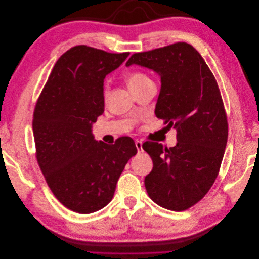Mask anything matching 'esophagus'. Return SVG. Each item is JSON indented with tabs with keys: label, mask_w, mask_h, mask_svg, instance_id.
I'll return each instance as SVG.
<instances>
[{
	"label": "esophagus",
	"mask_w": 259,
	"mask_h": 259,
	"mask_svg": "<svg viewBox=\"0 0 259 259\" xmlns=\"http://www.w3.org/2000/svg\"><path fill=\"white\" fill-rule=\"evenodd\" d=\"M135 145H136V148H137V150H138V152H143V143H142V140H135Z\"/></svg>",
	"instance_id": "esophagus-1"
}]
</instances>
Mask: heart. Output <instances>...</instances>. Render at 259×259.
<instances>
[{
  "instance_id": "1",
  "label": "heart",
  "mask_w": 259,
  "mask_h": 259,
  "mask_svg": "<svg viewBox=\"0 0 259 259\" xmlns=\"http://www.w3.org/2000/svg\"><path fill=\"white\" fill-rule=\"evenodd\" d=\"M126 80L130 85L132 92H135L136 90L143 88V86L152 83V80L149 77L146 73L142 71H130L126 74ZM109 94V84L105 83L104 85V97L107 98Z\"/></svg>"
}]
</instances>
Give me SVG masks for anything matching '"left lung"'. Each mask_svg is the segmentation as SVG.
Returning a JSON list of instances; mask_svg holds the SVG:
<instances>
[{"instance_id":"obj_1","label":"left lung","mask_w":259,"mask_h":259,"mask_svg":"<svg viewBox=\"0 0 259 259\" xmlns=\"http://www.w3.org/2000/svg\"><path fill=\"white\" fill-rule=\"evenodd\" d=\"M133 64L160 74L155 115L177 131L175 147L143 145L153 161L147 192L164 208L186 210L204 198L222 165L228 121L221 91L200 53L185 42L133 54L126 66Z\"/></svg>"}]
</instances>
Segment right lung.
Masks as SVG:
<instances>
[{"label":"right lung","mask_w":259,"mask_h":259,"mask_svg":"<svg viewBox=\"0 0 259 259\" xmlns=\"http://www.w3.org/2000/svg\"><path fill=\"white\" fill-rule=\"evenodd\" d=\"M128 55L73 46L56 61L37 98L32 121L36 161L53 194L75 213L105 207L137 153L131 137L107 145L92 135V124L104 113V79Z\"/></svg>","instance_id":"right-lung-1"}]
</instances>
